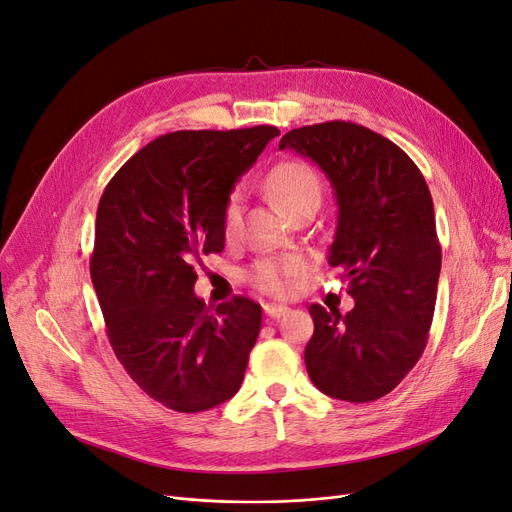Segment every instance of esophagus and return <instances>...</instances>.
Returning <instances> with one entry per match:
<instances>
[{
    "instance_id": "esophagus-1",
    "label": "esophagus",
    "mask_w": 512,
    "mask_h": 512,
    "mask_svg": "<svg viewBox=\"0 0 512 512\" xmlns=\"http://www.w3.org/2000/svg\"><path fill=\"white\" fill-rule=\"evenodd\" d=\"M286 312H288L286 305H275V303H267V305H265V314H267L269 318H280V316H284Z\"/></svg>"
}]
</instances>
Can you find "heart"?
Wrapping results in <instances>:
<instances>
[{"label": "heart", "instance_id": "b5f03b06", "mask_svg": "<svg viewBox=\"0 0 512 512\" xmlns=\"http://www.w3.org/2000/svg\"><path fill=\"white\" fill-rule=\"evenodd\" d=\"M267 192L284 213L292 215L305 203H312L322 196V185L316 175V170L301 162V160H288L280 162L269 170L265 179ZM241 226V196L239 192H232L226 198V205L222 211V230L230 239L235 237ZM303 269V260L297 256H271L256 260L252 269L247 271V280L252 282L260 292L271 294V297H284L292 288V277Z\"/></svg>", "mask_w": 512, "mask_h": 512}]
</instances>
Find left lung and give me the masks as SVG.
Here are the masks:
<instances>
[{
    "instance_id": "left-lung-1",
    "label": "left lung",
    "mask_w": 512,
    "mask_h": 512,
    "mask_svg": "<svg viewBox=\"0 0 512 512\" xmlns=\"http://www.w3.org/2000/svg\"><path fill=\"white\" fill-rule=\"evenodd\" d=\"M280 149L314 160L333 185L329 265L354 299L346 316L309 305L307 374L329 397L380 399L421 359L436 307L442 250L425 177L406 151L352 121L290 130Z\"/></svg>"
}]
</instances>
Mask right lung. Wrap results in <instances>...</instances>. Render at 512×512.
I'll return each instance as SVG.
<instances>
[{"label": "right lung", "instance_id": "right-lung-1", "mask_svg": "<svg viewBox=\"0 0 512 512\" xmlns=\"http://www.w3.org/2000/svg\"><path fill=\"white\" fill-rule=\"evenodd\" d=\"M275 126L181 130L143 147L108 181L91 254L108 342L141 389L175 412H203L239 391L262 322L247 297L211 312L196 262L224 250L222 211Z\"/></svg>", "mask_w": 512, "mask_h": 512}]
</instances>
